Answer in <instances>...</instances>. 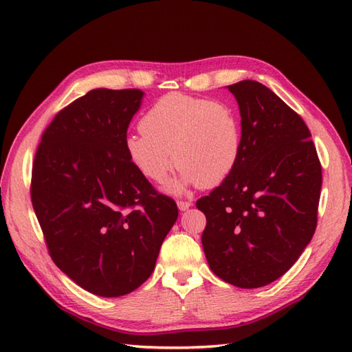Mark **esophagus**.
Returning <instances> with one entry per match:
<instances>
[{
  "label": "esophagus",
  "mask_w": 352,
  "mask_h": 352,
  "mask_svg": "<svg viewBox=\"0 0 352 352\" xmlns=\"http://www.w3.org/2000/svg\"><path fill=\"white\" fill-rule=\"evenodd\" d=\"M177 206H178V208H180L182 212H184V210H188V208L192 206V203H190V201L180 199V201H177Z\"/></svg>",
  "instance_id": "34e87169"
}]
</instances>
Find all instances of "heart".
Wrapping results in <instances>:
<instances>
[{"label": "heart", "instance_id": "1", "mask_svg": "<svg viewBox=\"0 0 352 352\" xmlns=\"http://www.w3.org/2000/svg\"><path fill=\"white\" fill-rule=\"evenodd\" d=\"M124 146L133 166L154 183L166 180L177 162L180 177L172 192L190 184L214 188L241 159V116L227 102L172 92L146 110L140 131L129 134Z\"/></svg>", "mask_w": 352, "mask_h": 352}]
</instances>
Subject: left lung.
<instances>
[{
	"instance_id": "left-lung-1",
	"label": "left lung",
	"mask_w": 352,
	"mask_h": 352,
	"mask_svg": "<svg viewBox=\"0 0 352 352\" xmlns=\"http://www.w3.org/2000/svg\"><path fill=\"white\" fill-rule=\"evenodd\" d=\"M242 118V153L230 177L199 198L212 271L256 289L294 266L315 234L322 168L302 118L258 81L228 86Z\"/></svg>"
}]
</instances>
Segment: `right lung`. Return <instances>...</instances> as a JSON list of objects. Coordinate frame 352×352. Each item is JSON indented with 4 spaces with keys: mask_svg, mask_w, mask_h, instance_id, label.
<instances>
[{
    "mask_svg": "<svg viewBox=\"0 0 352 352\" xmlns=\"http://www.w3.org/2000/svg\"><path fill=\"white\" fill-rule=\"evenodd\" d=\"M139 89H94L52 119L34 155L32 203L56 266L94 295L144 284L178 216L130 163L124 140Z\"/></svg>",
    "mask_w": 352,
    "mask_h": 352,
    "instance_id": "obj_1",
    "label": "right lung"
}]
</instances>
